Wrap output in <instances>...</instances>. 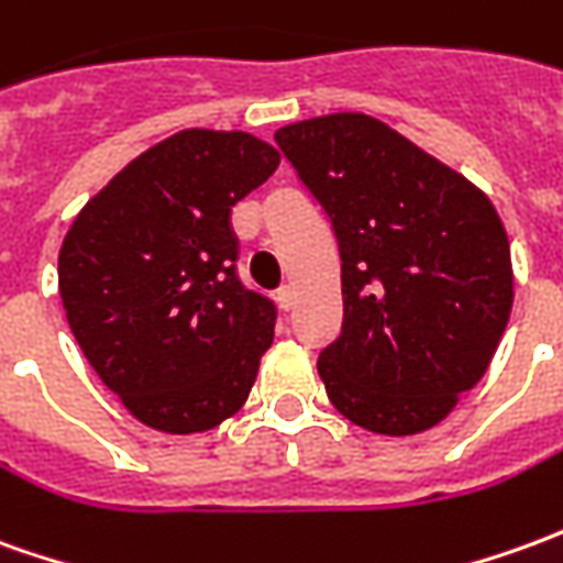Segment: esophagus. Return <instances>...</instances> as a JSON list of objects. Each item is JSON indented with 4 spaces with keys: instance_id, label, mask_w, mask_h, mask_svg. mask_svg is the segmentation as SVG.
I'll use <instances>...</instances> for the list:
<instances>
[{
    "instance_id": "obj_1",
    "label": "esophagus",
    "mask_w": 563,
    "mask_h": 563,
    "mask_svg": "<svg viewBox=\"0 0 563 563\" xmlns=\"http://www.w3.org/2000/svg\"><path fill=\"white\" fill-rule=\"evenodd\" d=\"M277 305H280L283 310L295 308V286H280V289H277Z\"/></svg>"
}]
</instances>
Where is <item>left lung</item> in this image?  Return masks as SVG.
Wrapping results in <instances>:
<instances>
[{"mask_svg":"<svg viewBox=\"0 0 563 563\" xmlns=\"http://www.w3.org/2000/svg\"><path fill=\"white\" fill-rule=\"evenodd\" d=\"M341 250V335L320 353L338 411L380 435L445 420L497 353L512 255L482 188L363 112L274 133Z\"/></svg>","mask_w":563,"mask_h":563,"instance_id":"1","label":"left lung"}]
</instances>
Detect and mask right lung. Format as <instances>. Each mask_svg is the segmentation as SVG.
I'll list each match as a JSON object with an SVG mask.
<instances>
[{"instance_id": "1", "label": "right lung", "mask_w": 563, "mask_h": 563, "mask_svg": "<svg viewBox=\"0 0 563 563\" xmlns=\"http://www.w3.org/2000/svg\"><path fill=\"white\" fill-rule=\"evenodd\" d=\"M280 164L243 131H179L81 207L57 262L93 372L152 430L207 432L241 411L277 310L238 280L231 207Z\"/></svg>"}]
</instances>
